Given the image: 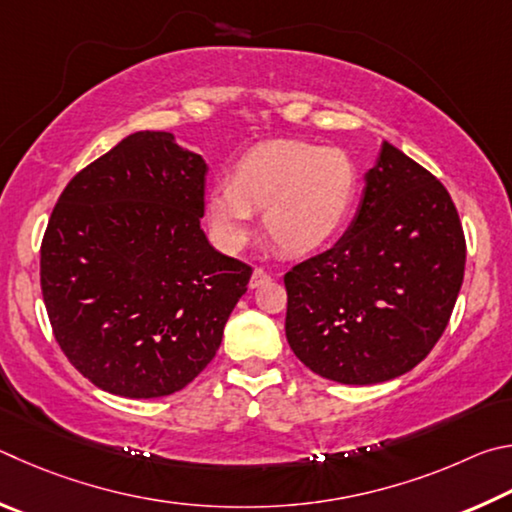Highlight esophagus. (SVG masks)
Masks as SVG:
<instances>
[{"label": "esophagus", "instance_id": "34e87169", "mask_svg": "<svg viewBox=\"0 0 512 512\" xmlns=\"http://www.w3.org/2000/svg\"><path fill=\"white\" fill-rule=\"evenodd\" d=\"M270 281V274H267L265 270H261V267H256L254 272H251V279H249V288H258V285H263Z\"/></svg>", "mask_w": 512, "mask_h": 512}]
</instances>
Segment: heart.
<instances>
[{"label": "heart", "instance_id": "1", "mask_svg": "<svg viewBox=\"0 0 512 512\" xmlns=\"http://www.w3.org/2000/svg\"><path fill=\"white\" fill-rule=\"evenodd\" d=\"M360 175L344 150L312 143H265L242 157L233 179H218L204 197L211 233L224 251H238L254 233V209L265 231L294 256L328 245L353 213Z\"/></svg>", "mask_w": 512, "mask_h": 512}]
</instances>
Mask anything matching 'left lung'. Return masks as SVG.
I'll return each mask as SVG.
<instances>
[{
    "instance_id": "obj_1",
    "label": "left lung",
    "mask_w": 512,
    "mask_h": 512,
    "mask_svg": "<svg viewBox=\"0 0 512 512\" xmlns=\"http://www.w3.org/2000/svg\"><path fill=\"white\" fill-rule=\"evenodd\" d=\"M463 270L465 238L447 188L382 141L344 236L285 274V337L326 380L364 387L400 378L441 339Z\"/></svg>"
}]
</instances>
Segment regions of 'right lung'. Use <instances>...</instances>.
<instances>
[{"label":"right lung","mask_w":512,"mask_h":512,"mask_svg":"<svg viewBox=\"0 0 512 512\" xmlns=\"http://www.w3.org/2000/svg\"><path fill=\"white\" fill-rule=\"evenodd\" d=\"M209 166L170 132H134L51 213L40 283L62 353L98 389L161 398L218 353L251 267L200 227Z\"/></svg>","instance_id":"add662e5"}]
</instances>
